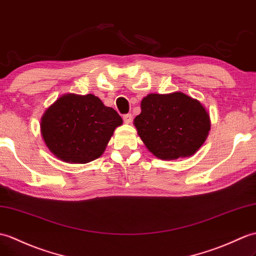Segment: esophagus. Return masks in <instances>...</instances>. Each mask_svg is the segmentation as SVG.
Masks as SVG:
<instances>
[{"label": "esophagus", "instance_id": "esophagus-1", "mask_svg": "<svg viewBox=\"0 0 256 256\" xmlns=\"http://www.w3.org/2000/svg\"><path fill=\"white\" fill-rule=\"evenodd\" d=\"M123 121L126 122V124H130V122H132V114H124V116H123Z\"/></svg>", "mask_w": 256, "mask_h": 256}]
</instances>
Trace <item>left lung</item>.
Listing matches in <instances>:
<instances>
[{"instance_id": "left-lung-1", "label": "left lung", "mask_w": 256, "mask_h": 256, "mask_svg": "<svg viewBox=\"0 0 256 256\" xmlns=\"http://www.w3.org/2000/svg\"><path fill=\"white\" fill-rule=\"evenodd\" d=\"M140 109L134 126L147 150L159 159L192 156L208 136V112L198 100L181 92L147 94Z\"/></svg>"}]
</instances>
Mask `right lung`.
Listing matches in <instances>:
<instances>
[{
  "label": "right lung",
  "mask_w": 256,
  "mask_h": 256,
  "mask_svg": "<svg viewBox=\"0 0 256 256\" xmlns=\"http://www.w3.org/2000/svg\"><path fill=\"white\" fill-rule=\"evenodd\" d=\"M122 122L118 112L94 94H66L46 110L40 128L46 147L56 158L87 164L102 155Z\"/></svg>",
  "instance_id": "obj_1"
}]
</instances>
